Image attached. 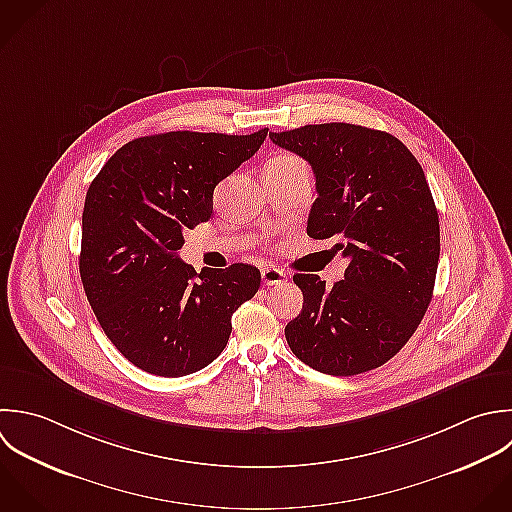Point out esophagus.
<instances>
[{
  "mask_svg": "<svg viewBox=\"0 0 512 512\" xmlns=\"http://www.w3.org/2000/svg\"><path fill=\"white\" fill-rule=\"evenodd\" d=\"M261 277H263V283H265V285H279V283L285 281L287 275H285L281 269H277V267H265V269L261 271Z\"/></svg>",
  "mask_w": 512,
  "mask_h": 512,
  "instance_id": "34e87169",
  "label": "esophagus"
}]
</instances>
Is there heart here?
<instances>
[{
  "mask_svg": "<svg viewBox=\"0 0 512 512\" xmlns=\"http://www.w3.org/2000/svg\"><path fill=\"white\" fill-rule=\"evenodd\" d=\"M293 161H301V159H297L295 155H279V157H275L269 163H293Z\"/></svg>",
  "mask_w": 512,
  "mask_h": 512,
  "instance_id": "1",
  "label": "heart"
}]
</instances>
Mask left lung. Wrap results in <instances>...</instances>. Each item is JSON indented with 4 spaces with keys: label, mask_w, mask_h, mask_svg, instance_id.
<instances>
[{
    "label": "left lung",
    "mask_w": 512,
    "mask_h": 512,
    "mask_svg": "<svg viewBox=\"0 0 512 512\" xmlns=\"http://www.w3.org/2000/svg\"><path fill=\"white\" fill-rule=\"evenodd\" d=\"M269 137L315 173L307 235L335 237V251L349 259L331 289L319 275L293 277L303 309L285 327L287 343L327 375L377 369L405 347L433 299L441 231L425 171L397 137L363 125H305Z\"/></svg>",
    "instance_id": "obj_1"
}]
</instances>
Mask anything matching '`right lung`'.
Returning a JSON list of instances; mask_svg holds the SVG:
<instances>
[{"instance_id": "obj_1", "label": "right lung", "mask_w": 512, "mask_h": 512, "mask_svg": "<svg viewBox=\"0 0 512 512\" xmlns=\"http://www.w3.org/2000/svg\"><path fill=\"white\" fill-rule=\"evenodd\" d=\"M265 137L267 129L139 137L91 181L81 283L109 341L141 371L183 377L213 363L229 341L233 313L257 293V267L233 263L197 273L177 251L185 229L209 221L215 185Z\"/></svg>"}]
</instances>
